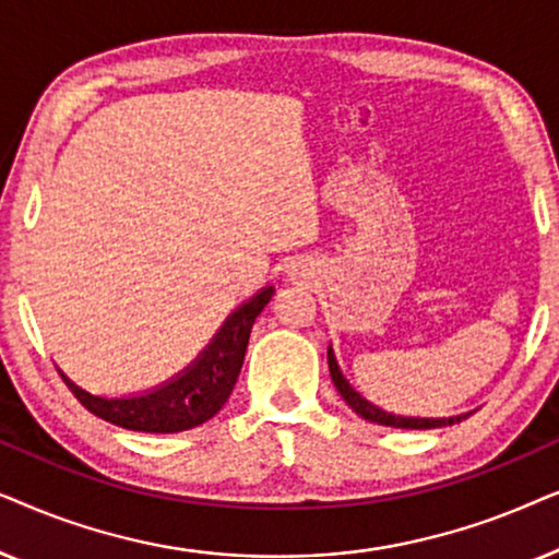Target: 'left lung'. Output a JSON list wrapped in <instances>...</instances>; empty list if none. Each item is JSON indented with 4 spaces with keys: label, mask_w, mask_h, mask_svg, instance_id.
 <instances>
[{
    "label": "left lung",
    "mask_w": 559,
    "mask_h": 559,
    "mask_svg": "<svg viewBox=\"0 0 559 559\" xmlns=\"http://www.w3.org/2000/svg\"><path fill=\"white\" fill-rule=\"evenodd\" d=\"M328 369H331V379L335 389H338L343 400L350 409L356 412L358 417L369 419V423H377V425H386V427H402V430H432V427H445V425H453V423H461L468 415H457V417H442V419H430V417H402V415H392V412H384L377 404H371L369 400H364L361 394L356 392L354 386L348 384L346 377H343L341 369H338V361H335L333 356V348H328Z\"/></svg>",
    "instance_id": "8db88e82"
}]
</instances>
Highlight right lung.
Returning <instances> with one entry per match:
<instances>
[{
    "label": "right lung",
    "instance_id": "right-lung-1",
    "mask_svg": "<svg viewBox=\"0 0 559 559\" xmlns=\"http://www.w3.org/2000/svg\"><path fill=\"white\" fill-rule=\"evenodd\" d=\"M274 287H264L241 308H236L213 341L205 346L201 356L188 366L186 371L167 381V384L152 389V392L134 396H96L86 389L73 384L60 371L68 389L75 394L91 415L106 419V423L124 427L134 432H182L198 427L216 415L224 407L231 389L239 379L243 354L251 325L264 305L272 300Z\"/></svg>",
    "mask_w": 559,
    "mask_h": 559
}]
</instances>
